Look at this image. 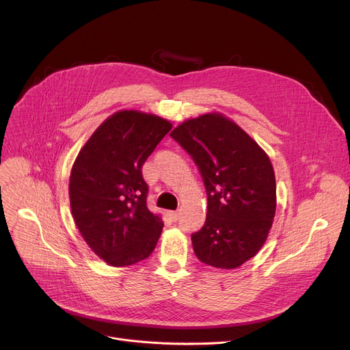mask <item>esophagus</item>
I'll use <instances>...</instances> for the list:
<instances>
[{
	"mask_svg": "<svg viewBox=\"0 0 350 350\" xmlns=\"http://www.w3.org/2000/svg\"><path fill=\"white\" fill-rule=\"evenodd\" d=\"M178 215H180L178 211H169V217H170L172 221H174V223L178 219Z\"/></svg>",
	"mask_w": 350,
	"mask_h": 350,
	"instance_id": "34e87169",
	"label": "esophagus"
}]
</instances>
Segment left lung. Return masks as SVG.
Segmentation results:
<instances>
[{"instance_id":"obj_1","label":"left lung","mask_w":350,"mask_h":350,"mask_svg":"<svg viewBox=\"0 0 350 350\" xmlns=\"http://www.w3.org/2000/svg\"><path fill=\"white\" fill-rule=\"evenodd\" d=\"M170 136L200 170L207 217L191 235L197 258L232 269L258 252L277 210V185L268 154L231 119L211 112L178 124Z\"/></svg>"}]
</instances>
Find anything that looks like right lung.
<instances>
[{"label": "right lung", "instance_id": "1", "mask_svg": "<svg viewBox=\"0 0 350 350\" xmlns=\"http://www.w3.org/2000/svg\"><path fill=\"white\" fill-rule=\"evenodd\" d=\"M173 124L140 110L109 116L83 144L72 165L69 200L73 221L89 248L112 267L149 256L163 230L146 204L142 167Z\"/></svg>", "mask_w": 350, "mask_h": 350}]
</instances>
